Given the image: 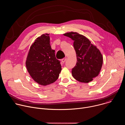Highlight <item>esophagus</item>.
<instances>
[{"label":"esophagus","instance_id":"obj_1","mask_svg":"<svg viewBox=\"0 0 125 125\" xmlns=\"http://www.w3.org/2000/svg\"><path fill=\"white\" fill-rule=\"evenodd\" d=\"M66 59H67V58H66V57H65V58H64L62 59L61 60V61H62V63H64V62L66 61Z\"/></svg>","mask_w":125,"mask_h":125}]
</instances>
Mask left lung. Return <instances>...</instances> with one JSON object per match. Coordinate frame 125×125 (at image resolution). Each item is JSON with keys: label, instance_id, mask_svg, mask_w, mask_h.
<instances>
[{"label": "left lung", "instance_id": "left-lung-1", "mask_svg": "<svg viewBox=\"0 0 125 125\" xmlns=\"http://www.w3.org/2000/svg\"><path fill=\"white\" fill-rule=\"evenodd\" d=\"M74 41L77 63L72 69V75L77 81L88 83L97 77L101 69L103 56L100 50L84 35L76 32L63 34Z\"/></svg>", "mask_w": 125, "mask_h": 125}]
</instances>
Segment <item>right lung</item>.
Segmentation results:
<instances>
[{
  "label": "right lung",
  "instance_id": "add662e5",
  "mask_svg": "<svg viewBox=\"0 0 125 125\" xmlns=\"http://www.w3.org/2000/svg\"><path fill=\"white\" fill-rule=\"evenodd\" d=\"M49 34L41 35L31 46L26 61L30 75L42 85L55 82L61 71L60 61L56 59L55 50L50 44Z\"/></svg>",
  "mask_w": 125,
  "mask_h": 125
}]
</instances>
